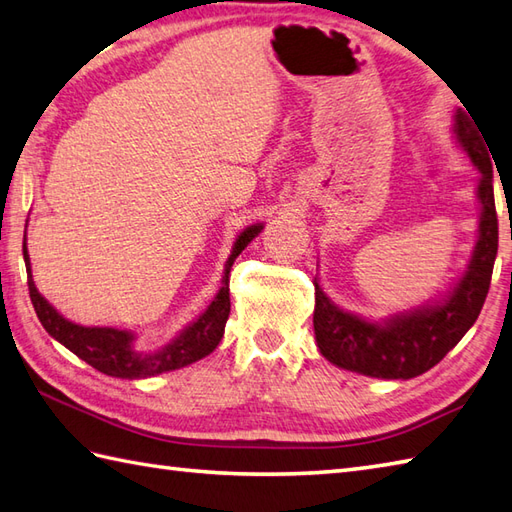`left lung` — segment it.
<instances>
[{
	"mask_svg": "<svg viewBox=\"0 0 512 512\" xmlns=\"http://www.w3.org/2000/svg\"><path fill=\"white\" fill-rule=\"evenodd\" d=\"M453 132L480 171V239L475 244L469 270L444 301L398 314L385 323L365 321L336 308L314 281V334L321 354L330 363L372 378L407 380L438 365L480 317L497 257L493 165L480 132L464 112H455Z\"/></svg>",
	"mask_w": 512,
	"mask_h": 512,
	"instance_id": "1",
	"label": "left lung"
}]
</instances>
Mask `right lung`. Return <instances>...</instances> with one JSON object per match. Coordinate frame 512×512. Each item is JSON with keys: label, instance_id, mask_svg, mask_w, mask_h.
Segmentation results:
<instances>
[{"label": "right lung", "instance_id": "obj_1", "mask_svg": "<svg viewBox=\"0 0 512 512\" xmlns=\"http://www.w3.org/2000/svg\"><path fill=\"white\" fill-rule=\"evenodd\" d=\"M262 224L248 226L246 231L237 237L233 246V253L228 257L224 266V284L217 292V297L211 301V306L198 321H193L187 330H182L178 339H173L167 347L158 352L140 354L134 350V334L127 330L116 328H85V325H76L54 310L50 303L39 295L35 288V281L30 275V257L24 244V262L28 273V290L30 301L35 306L37 317L43 328L57 339L61 345L68 347L72 354H76L88 365H92L99 372L114 376V378H149L171 372V369H180L184 365H191L200 358L209 356L217 343L222 341L224 325L231 312V297H228V273L235 257L253 242V239L262 231Z\"/></svg>", "mask_w": 512, "mask_h": 512}]
</instances>
